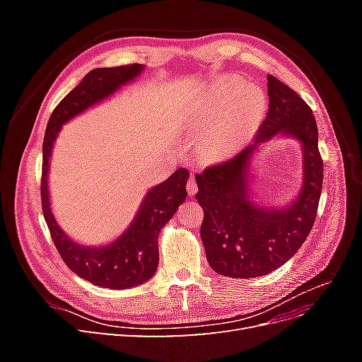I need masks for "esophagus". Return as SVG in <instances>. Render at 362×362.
Returning a JSON list of instances; mask_svg holds the SVG:
<instances>
[{
    "label": "esophagus",
    "instance_id": "obj_1",
    "mask_svg": "<svg viewBox=\"0 0 362 362\" xmlns=\"http://www.w3.org/2000/svg\"><path fill=\"white\" fill-rule=\"evenodd\" d=\"M187 192H189L190 196H194L196 193H198V184H196L194 175H192V177L187 181Z\"/></svg>",
    "mask_w": 362,
    "mask_h": 362
}]
</instances>
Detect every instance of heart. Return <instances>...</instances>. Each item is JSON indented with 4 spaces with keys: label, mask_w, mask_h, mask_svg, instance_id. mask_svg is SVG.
Wrapping results in <instances>:
<instances>
[{
    "label": "heart",
    "mask_w": 362,
    "mask_h": 362,
    "mask_svg": "<svg viewBox=\"0 0 362 362\" xmlns=\"http://www.w3.org/2000/svg\"><path fill=\"white\" fill-rule=\"evenodd\" d=\"M226 112L217 124L213 140L218 151H235L254 134L266 110V96L254 83H243L240 76H229L221 83V96L236 89Z\"/></svg>",
    "instance_id": "obj_1"
}]
</instances>
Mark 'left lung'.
Here are the masks:
<instances>
[{"label": "left lung", "mask_w": 362, "mask_h": 362, "mask_svg": "<svg viewBox=\"0 0 362 362\" xmlns=\"http://www.w3.org/2000/svg\"><path fill=\"white\" fill-rule=\"evenodd\" d=\"M267 93L269 112L254 141L233 158L196 175L208 264L229 278L264 276L287 262L311 233L322 194L323 160L313 110L273 75H267ZM278 134L301 141L303 189L288 207H259L248 199V164L257 148Z\"/></svg>", "instance_id": "left-lung-1"}]
</instances>
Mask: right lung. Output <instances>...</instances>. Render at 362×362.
I'll list each match as a JSON object with an SVG mask.
<instances>
[{
  "label": "right lung",
  "mask_w": 362,
  "mask_h": 362,
  "mask_svg": "<svg viewBox=\"0 0 362 362\" xmlns=\"http://www.w3.org/2000/svg\"><path fill=\"white\" fill-rule=\"evenodd\" d=\"M144 68V64L134 63L127 66L90 71L54 108L43 137L42 210L54 246L59 250L64 264L80 278L98 287L113 290L137 287L154 276L158 266V234L187 198L185 184L189 180V170L180 168L166 181L152 187L141 201L134 221L113 243L83 246L62 231L51 211L48 192L49 158L54 141L63 124L113 95L120 86L133 81Z\"/></svg>",
  "instance_id": "obj_1"
}]
</instances>
